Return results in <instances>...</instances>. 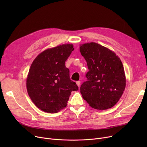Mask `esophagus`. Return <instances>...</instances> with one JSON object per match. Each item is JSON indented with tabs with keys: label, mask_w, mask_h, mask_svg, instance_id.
Instances as JSON below:
<instances>
[{
	"label": "esophagus",
	"mask_w": 147,
	"mask_h": 147,
	"mask_svg": "<svg viewBox=\"0 0 147 147\" xmlns=\"http://www.w3.org/2000/svg\"><path fill=\"white\" fill-rule=\"evenodd\" d=\"M76 84H77V85H78L79 87H80V81L76 82Z\"/></svg>",
	"instance_id": "obj_1"
}]
</instances>
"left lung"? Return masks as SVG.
Returning <instances> with one entry per match:
<instances>
[{
	"mask_svg": "<svg viewBox=\"0 0 147 147\" xmlns=\"http://www.w3.org/2000/svg\"><path fill=\"white\" fill-rule=\"evenodd\" d=\"M89 71L87 81L80 87L83 98L95 109L105 110L117 104L126 87V77L121 60L114 52L96 43L80 47Z\"/></svg>",
	"mask_w": 147,
	"mask_h": 147,
	"instance_id": "left-lung-1",
	"label": "left lung"
}]
</instances>
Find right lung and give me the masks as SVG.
I'll use <instances>...</instances> for the list:
<instances>
[{
	"label": "right lung",
	"instance_id": "obj_1",
	"mask_svg": "<svg viewBox=\"0 0 147 147\" xmlns=\"http://www.w3.org/2000/svg\"><path fill=\"white\" fill-rule=\"evenodd\" d=\"M74 50L72 44L48 49L31 65L26 81L30 98L37 107L49 113L64 109L72 91L79 89L69 78L65 63Z\"/></svg>",
	"mask_w": 147,
	"mask_h": 147
}]
</instances>
